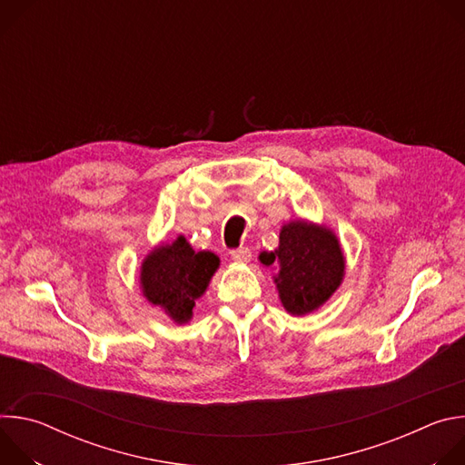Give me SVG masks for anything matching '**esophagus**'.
<instances>
[{
    "mask_svg": "<svg viewBox=\"0 0 465 465\" xmlns=\"http://www.w3.org/2000/svg\"><path fill=\"white\" fill-rule=\"evenodd\" d=\"M232 259L237 261V262H248L252 259V252L246 246L235 248V250H232Z\"/></svg>",
    "mask_w": 465,
    "mask_h": 465,
    "instance_id": "34e87169",
    "label": "esophagus"
}]
</instances>
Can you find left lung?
I'll list each match as a JSON object with an SVG mask.
<instances>
[{"label":"left lung","instance_id":"obj_1","mask_svg":"<svg viewBox=\"0 0 465 465\" xmlns=\"http://www.w3.org/2000/svg\"><path fill=\"white\" fill-rule=\"evenodd\" d=\"M264 267L280 264L274 283L287 312L303 316L323 305L344 280V253L337 235L325 226L292 221L280 232V246L261 252Z\"/></svg>","mask_w":465,"mask_h":465}]
</instances>
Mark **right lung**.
Wrapping results in <instances>:
<instances>
[{
	"label": "right lung",
	"mask_w": 465,
	"mask_h": 465,
	"mask_svg": "<svg viewBox=\"0 0 465 465\" xmlns=\"http://www.w3.org/2000/svg\"><path fill=\"white\" fill-rule=\"evenodd\" d=\"M219 262L215 253L194 252L180 235L171 244L156 246L143 259L140 276L143 296L176 323H187L194 302L206 292Z\"/></svg>",
	"instance_id": "1"
}]
</instances>
